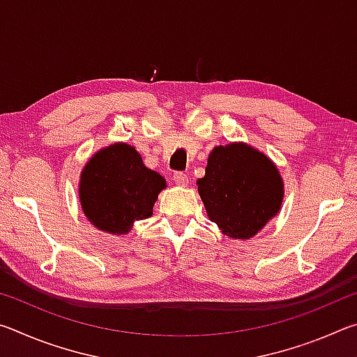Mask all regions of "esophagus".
<instances>
[{
	"mask_svg": "<svg viewBox=\"0 0 357 357\" xmlns=\"http://www.w3.org/2000/svg\"><path fill=\"white\" fill-rule=\"evenodd\" d=\"M173 181H174V184H176V185L185 187L187 184H189V176H187L185 173H174Z\"/></svg>",
	"mask_w": 357,
	"mask_h": 357,
	"instance_id": "obj_1",
	"label": "esophagus"
}]
</instances>
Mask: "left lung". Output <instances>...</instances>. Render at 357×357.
<instances>
[{"label":"left lung","mask_w":357,"mask_h":357,"mask_svg":"<svg viewBox=\"0 0 357 357\" xmlns=\"http://www.w3.org/2000/svg\"><path fill=\"white\" fill-rule=\"evenodd\" d=\"M206 214L229 239H250L279 214L285 185L268 155L244 142L219 144L197 181Z\"/></svg>","instance_id":"8db88e82"}]
</instances>
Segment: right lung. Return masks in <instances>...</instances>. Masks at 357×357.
<instances>
[{
  "mask_svg": "<svg viewBox=\"0 0 357 357\" xmlns=\"http://www.w3.org/2000/svg\"><path fill=\"white\" fill-rule=\"evenodd\" d=\"M164 176L143 164L128 143H113L96 153L80 173L78 198L93 225L108 234H128L135 222L153 215Z\"/></svg>",
  "mask_w": 357,
  "mask_h": 357,
  "instance_id": "obj_1",
  "label": "right lung"
}]
</instances>
